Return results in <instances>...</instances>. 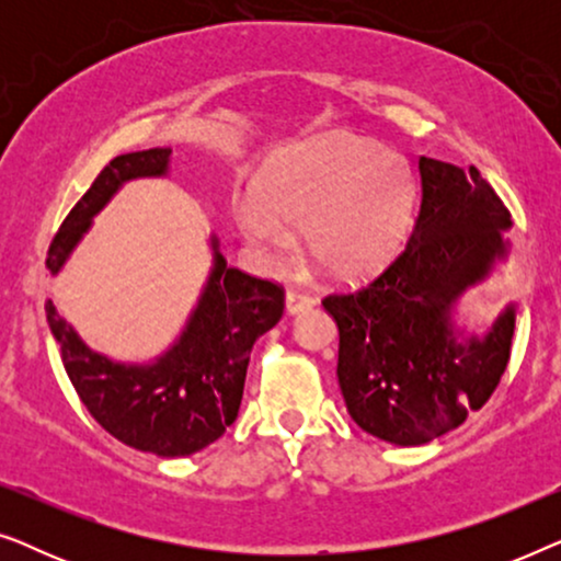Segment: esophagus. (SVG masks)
Listing matches in <instances>:
<instances>
[{
	"mask_svg": "<svg viewBox=\"0 0 561 561\" xmlns=\"http://www.w3.org/2000/svg\"><path fill=\"white\" fill-rule=\"evenodd\" d=\"M317 304L313 301V296L304 294V290H288L286 294V311L294 317V313H301L306 309H311V306Z\"/></svg>",
	"mask_w": 561,
	"mask_h": 561,
	"instance_id": "esophagus-1",
	"label": "esophagus"
}]
</instances>
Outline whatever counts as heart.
<instances>
[{"instance_id":"b5f03b06","label":"heart","mask_w":561,"mask_h":561,"mask_svg":"<svg viewBox=\"0 0 561 561\" xmlns=\"http://www.w3.org/2000/svg\"><path fill=\"white\" fill-rule=\"evenodd\" d=\"M260 196L237 198L242 234L267 260L294 248L290 227L306 229L313 260L340 278L386 267L409 234L413 175L382 145L355 135L306 140L267 160Z\"/></svg>"}]
</instances>
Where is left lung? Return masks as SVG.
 Instances as JSON below:
<instances>
[{"instance_id":"8db88e82","label":"left lung","mask_w":561,"mask_h":561,"mask_svg":"<svg viewBox=\"0 0 561 561\" xmlns=\"http://www.w3.org/2000/svg\"><path fill=\"white\" fill-rule=\"evenodd\" d=\"M421 206L405 250L365 288L327 296L340 329L336 378L363 432L419 447L480 411L511 357L516 306L485 334L451 313L511 252V211L480 171L419 158Z\"/></svg>"}]
</instances>
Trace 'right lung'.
Instances as JSON below:
<instances>
[{
  "label": "right lung",
  "instance_id": "right-lung-1",
  "mask_svg": "<svg viewBox=\"0 0 561 561\" xmlns=\"http://www.w3.org/2000/svg\"><path fill=\"white\" fill-rule=\"evenodd\" d=\"M171 148L127 152L110 160L73 206L48 250V271L58 275L91 219L135 179L168 173ZM211 271L179 340L152 363H114L76 334L53 301L48 327L60 359L87 411L127 447L158 457H186L217 442L234 424L242 403L252 344L283 317V288L229 267L211 237Z\"/></svg>",
  "mask_w": 561,
  "mask_h": 561
}]
</instances>
